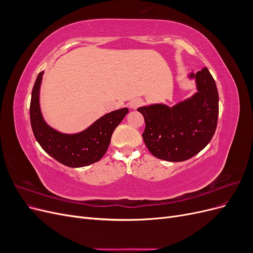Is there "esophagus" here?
<instances>
[{
    "label": "esophagus",
    "instance_id": "34e87169",
    "mask_svg": "<svg viewBox=\"0 0 253 253\" xmlns=\"http://www.w3.org/2000/svg\"><path fill=\"white\" fill-rule=\"evenodd\" d=\"M142 103H143V101L141 100V99H138V98L134 99V100H132L131 102H129V108H131V109H137Z\"/></svg>",
    "mask_w": 253,
    "mask_h": 253
}]
</instances>
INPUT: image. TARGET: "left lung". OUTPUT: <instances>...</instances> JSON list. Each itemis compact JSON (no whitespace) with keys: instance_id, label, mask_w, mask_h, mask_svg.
Instances as JSON below:
<instances>
[{"instance_id":"8db88e82","label":"left lung","mask_w":253,"mask_h":253,"mask_svg":"<svg viewBox=\"0 0 253 253\" xmlns=\"http://www.w3.org/2000/svg\"><path fill=\"white\" fill-rule=\"evenodd\" d=\"M197 93L173 108L164 104L142 106L145 128L143 141L153 156L178 163L200 153L215 133L218 118V93L208 68L196 74Z\"/></svg>"}]
</instances>
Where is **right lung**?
Wrapping results in <instances>:
<instances>
[{
	"instance_id": "add662e5",
	"label": "right lung",
	"mask_w": 253,
	"mask_h": 253,
	"mask_svg": "<svg viewBox=\"0 0 253 253\" xmlns=\"http://www.w3.org/2000/svg\"><path fill=\"white\" fill-rule=\"evenodd\" d=\"M44 72L38 75L30 100V125L37 141L57 162L71 168L97 163L108 150L114 129L128 113L126 108L111 112L94 122L85 131L68 135L59 133L43 120L39 104V90Z\"/></svg>"
}]
</instances>
